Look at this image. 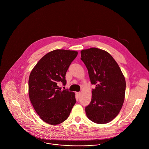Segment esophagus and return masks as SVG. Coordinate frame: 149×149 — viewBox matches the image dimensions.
Instances as JSON below:
<instances>
[{"label":"esophagus","mask_w":149,"mask_h":149,"mask_svg":"<svg viewBox=\"0 0 149 149\" xmlns=\"http://www.w3.org/2000/svg\"><path fill=\"white\" fill-rule=\"evenodd\" d=\"M76 95L78 96V97H80V95H81V92H76Z\"/></svg>","instance_id":"esophagus-1"}]
</instances>
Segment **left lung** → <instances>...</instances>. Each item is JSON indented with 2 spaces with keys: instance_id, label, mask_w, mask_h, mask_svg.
I'll use <instances>...</instances> for the list:
<instances>
[{
  "instance_id": "left-lung-1",
  "label": "left lung",
  "mask_w": 149,
  "mask_h": 149,
  "mask_svg": "<svg viewBox=\"0 0 149 149\" xmlns=\"http://www.w3.org/2000/svg\"><path fill=\"white\" fill-rule=\"evenodd\" d=\"M81 60L88 69L92 84L90 104L85 107L88 118L94 123L105 124L119 113L125 100V78L111 55L92 47L81 51Z\"/></svg>"
}]
</instances>
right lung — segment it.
Returning <instances> with one entry per match:
<instances>
[{"label":"right lung","instance_id":"add662e5","mask_svg":"<svg viewBox=\"0 0 149 149\" xmlns=\"http://www.w3.org/2000/svg\"><path fill=\"white\" fill-rule=\"evenodd\" d=\"M77 52L57 49L45 54L31 70L29 79V95L37 114L45 122L63 123L69 117L76 100L75 93L61 90L66 85V73Z\"/></svg>","mask_w":149,"mask_h":149}]
</instances>
